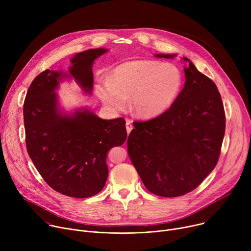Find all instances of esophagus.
Listing matches in <instances>:
<instances>
[{
	"label": "esophagus",
	"instance_id": "esophagus-1",
	"mask_svg": "<svg viewBox=\"0 0 251 251\" xmlns=\"http://www.w3.org/2000/svg\"><path fill=\"white\" fill-rule=\"evenodd\" d=\"M133 129V124H132V121L130 119H127L126 120V130H127V133L129 135V133L132 131Z\"/></svg>",
	"mask_w": 251,
	"mask_h": 251
}]
</instances>
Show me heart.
<instances>
[{"label":"heart","instance_id":"heart-1","mask_svg":"<svg viewBox=\"0 0 251 251\" xmlns=\"http://www.w3.org/2000/svg\"><path fill=\"white\" fill-rule=\"evenodd\" d=\"M182 88V75L176 66L156 60H129L117 65L108 79L95 86L102 103L112 112L126 109L139 118L152 119L171 108Z\"/></svg>","mask_w":251,"mask_h":251}]
</instances>
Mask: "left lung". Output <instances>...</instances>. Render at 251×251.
<instances>
[{"instance_id": "left-lung-1", "label": "left lung", "mask_w": 251, "mask_h": 251, "mask_svg": "<svg viewBox=\"0 0 251 251\" xmlns=\"http://www.w3.org/2000/svg\"><path fill=\"white\" fill-rule=\"evenodd\" d=\"M176 54H156L172 58ZM185 67L186 82L162 115L134 122L128 154L146 189L174 198L195 190L217 166L226 131L218 87L194 63Z\"/></svg>"}]
</instances>
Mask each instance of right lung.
Returning <instances> with one entry per match:
<instances>
[{
    "label": "right lung",
    "instance_id": "obj_1",
    "mask_svg": "<svg viewBox=\"0 0 251 251\" xmlns=\"http://www.w3.org/2000/svg\"><path fill=\"white\" fill-rule=\"evenodd\" d=\"M92 49L71 58L69 73L47 69L33 79L24 103L25 145L28 156L46 183L71 198H89L104 187L108 151L126 141L125 120H104L86 108L61 112L59 81L74 77L84 92L93 89L92 65L105 53Z\"/></svg>",
    "mask_w": 251,
    "mask_h": 251
}]
</instances>
